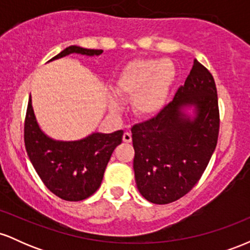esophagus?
<instances>
[{"instance_id": "34e87169", "label": "esophagus", "mask_w": 250, "mask_h": 250, "mask_svg": "<svg viewBox=\"0 0 250 250\" xmlns=\"http://www.w3.org/2000/svg\"><path fill=\"white\" fill-rule=\"evenodd\" d=\"M122 140H123V142H125V143L131 142V134L128 133V131H125V133L123 134Z\"/></svg>"}]
</instances>
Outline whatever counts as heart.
I'll use <instances>...</instances> for the list:
<instances>
[{
  "label": "heart",
  "instance_id": "heart-1",
  "mask_svg": "<svg viewBox=\"0 0 250 250\" xmlns=\"http://www.w3.org/2000/svg\"><path fill=\"white\" fill-rule=\"evenodd\" d=\"M175 81L176 68L170 60L137 59L122 68L113 91L119 99H133L135 115L150 119L165 109ZM108 105L114 113L120 110V103L114 97H109Z\"/></svg>",
  "mask_w": 250,
  "mask_h": 250
}]
</instances>
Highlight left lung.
<instances>
[{"label":"left lung","mask_w":250,"mask_h":250,"mask_svg":"<svg viewBox=\"0 0 250 250\" xmlns=\"http://www.w3.org/2000/svg\"><path fill=\"white\" fill-rule=\"evenodd\" d=\"M217 91L197 60L174 100L154 119L131 128L135 182L156 205L185 196L202 176L219 136Z\"/></svg>","instance_id":"left-lung-1"}]
</instances>
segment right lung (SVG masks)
Wrapping results in <instances>:
<instances>
[{
    "label": "right lung",
    "mask_w": 250,
    "mask_h": 250,
    "mask_svg": "<svg viewBox=\"0 0 250 250\" xmlns=\"http://www.w3.org/2000/svg\"><path fill=\"white\" fill-rule=\"evenodd\" d=\"M99 49L70 45L50 61L70 54L99 56ZM49 61V62H50ZM123 130L104 134L95 131L81 140L61 141L48 136L40 127L29 97L24 125V143L37 175L53 194L65 201H81L101 186L111 154L122 142Z\"/></svg>",
    "instance_id": "right-lung-1"
}]
</instances>
